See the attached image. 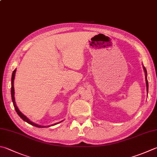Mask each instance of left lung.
Instances as JSON below:
<instances>
[{"mask_svg":"<svg viewBox=\"0 0 157 157\" xmlns=\"http://www.w3.org/2000/svg\"><path fill=\"white\" fill-rule=\"evenodd\" d=\"M143 68L144 70V72H145V76H146V90H147V94H148V82H147V71L146 67H145L143 66Z\"/></svg>","mask_w":157,"mask_h":157,"instance_id":"obj_1","label":"left lung"}]
</instances>
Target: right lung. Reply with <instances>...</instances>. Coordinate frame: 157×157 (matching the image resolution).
<instances>
[{"label": "right lung", "mask_w": 157, "mask_h": 157, "mask_svg": "<svg viewBox=\"0 0 157 157\" xmlns=\"http://www.w3.org/2000/svg\"><path fill=\"white\" fill-rule=\"evenodd\" d=\"M16 69H15L13 70V72L12 73V76H11V99H12V102H13V106L15 108V110H16V111L17 112V115H19V116L22 118V119L25 121L26 122L29 123V124H31L32 126H36V127H38V128H46V127H49L50 126H42V125H39V124H35L34 122H31V121L29 119V118L26 117V116H25V115H24L23 113H21V111H20L19 110V109L17 108V106L16 105V101H15V97H14V94H15V91H14V86H13V82H14V78H15V75H16ZM62 121H61V122H58V123H55L54 124H52L51 126H54V125H56L57 124L61 122Z\"/></svg>", "instance_id": "add662e5"}]
</instances>
